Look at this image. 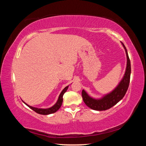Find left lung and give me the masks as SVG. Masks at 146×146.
<instances>
[{
    "mask_svg": "<svg viewBox=\"0 0 146 146\" xmlns=\"http://www.w3.org/2000/svg\"><path fill=\"white\" fill-rule=\"evenodd\" d=\"M122 45L125 50L127 56V68L125 71L124 76L115 90L111 93L106 95L104 97L99 100H95L90 97L84 90L82 91V97L83 100L86 106L94 110L97 111H104L112 108L115 104L122 100L123 97L126 93V91L129 87L130 82V75H131V63L130 60L128 56L127 49L125 48L124 44Z\"/></svg>",
    "mask_w": 146,
    "mask_h": 146,
    "instance_id": "8db88e82",
    "label": "left lung"
}]
</instances>
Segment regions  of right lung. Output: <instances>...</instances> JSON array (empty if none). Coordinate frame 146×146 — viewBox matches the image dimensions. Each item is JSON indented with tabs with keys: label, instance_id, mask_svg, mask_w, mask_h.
Here are the masks:
<instances>
[{
	"label": "right lung",
	"instance_id": "right-lung-1",
	"mask_svg": "<svg viewBox=\"0 0 146 146\" xmlns=\"http://www.w3.org/2000/svg\"><path fill=\"white\" fill-rule=\"evenodd\" d=\"M68 88V86H66V87L61 92V93L60 94V95H59V97H58V99L57 100V102H56V103L53 106V107H51L50 108H48V109H38V108L31 107V106H29L28 104H26L25 102H24V103H25L28 106L29 108H31L32 110H33L34 111H35L36 113H38V114L44 115L51 114V113H55L56 111H58L59 110V108L61 107L62 104V102H63V95H64V94L66 93V91H67Z\"/></svg>",
	"mask_w": 146,
	"mask_h": 146
}]
</instances>
